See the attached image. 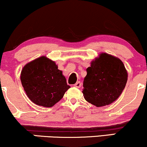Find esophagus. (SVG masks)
<instances>
[{"label":"esophagus","mask_w":147,"mask_h":147,"mask_svg":"<svg viewBox=\"0 0 147 147\" xmlns=\"http://www.w3.org/2000/svg\"><path fill=\"white\" fill-rule=\"evenodd\" d=\"M81 86H82V83H81L80 82H77V83H76L75 85H74V86L76 87V88H80Z\"/></svg>","instance_id":"1"}]
</instances>
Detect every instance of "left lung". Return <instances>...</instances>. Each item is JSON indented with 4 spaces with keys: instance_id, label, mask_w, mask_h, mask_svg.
Instances as JSON below:
<instances>
[{
    "instance_id": "1",
    "label": "left lung",
    "mask_w": 147,
    "mask_h": 147,
    "mask_svg": "<svg viewBox=\"0 0 147 147\" xmlns=\"http://www.w3.org/2000/svg\"><path fill=\"white\" fill-rule=\"evenodd\" d=\"M82 92L87 102L97 107L109 105L122 94L128 73L119 59L102 53L86 69Z\"/></svg>"
}]
</instances>
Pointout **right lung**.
<instances>
[{"mask_svg": "<svg viewBox=\"0 0 147 147\" xmlns=\"http://www.w3.org/2000/svg\"><path fill=\"white\" fill-rule=\"evenodd\" d=\"M21 81L29 99L36 105L52 107L70 86L55 61L42 56L23 67Z\"/></svg>", "mask_w": 147, "mask_h": 147, "instance_id": "1", "label": "right lung"}]
</instances>
